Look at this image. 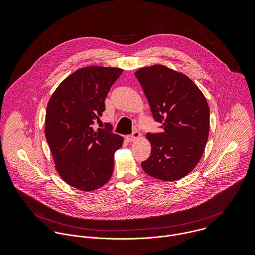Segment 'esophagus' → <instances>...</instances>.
<instances>
[{
    "label": "esophagus",
    "mask_w": 255,
    "mask_h": 255,
    "mask_svg": "<svg viewBox=\"0 0 255 255\" xmlns=\"http://www.w3.org/2000/svg\"><path fill=\"white\" fill-rule=\"evenodd\" d=\"M140 136H141V134H140L138 131H134L132 134L127 135V136H126V140H127L128 142H132V141H135V140L139 139Z\"/></svg>",
    "instance_id": "esophagus-1"
}]
</instances>
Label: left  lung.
Returning a JSON list of instances; mask_svg holds the SVG:
<instances>
[{
	"mask_svg": "<svg viewBox=\"0 0 255 255\" xmlns=\"http://www.w3.org/2000/svg\"><path fill=\"white\" fill-rule=\"evenodd\" d=\"M134 75L164 128L146 134L151 154L141 167L155 179L178 181L195 168L204 152L210 125L206 98L188 76L163 65L140 68Z\"/></svg>",
	"mask_w": 255,
	"mask_h": 255,
	"instance_id": "obj_1",
	"label": "left lung"
}]
</instances>
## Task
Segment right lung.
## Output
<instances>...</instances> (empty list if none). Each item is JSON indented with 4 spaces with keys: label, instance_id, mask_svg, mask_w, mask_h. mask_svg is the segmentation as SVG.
<instances>
[{
    "label": "right lung",
    "instance_id": "right-lung-1",
    "mask_svg": "<svg viewBox=\"0 0 255 255\" xmlns=\"http://www.w3.org/2000/svg\"><path fill=\"white\" fill-rule=\"evenodd\" d=\"M124 70L90 66L64 79L46 109L45 136L63 181L82 191L96 190L109 182L115 152L124 138L98 128L94 120L105 111L111 86Z\"/></svg>",
    "mask_w": 255,
    "mask_h": 255
}]
</instances>
